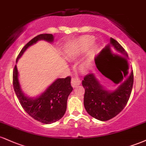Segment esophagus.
Masks as SVG:
<instances>
[{
	"label": "esophagus",
	"instance_id": "esophagus-1",
	"mask_svg": "<svg viewBox=\"0 0 146 146\" xmlns=\"http://www.w3.org/2000/svg\"><path fill=\"white\" fill-rule=\"evenodd\" d=\"M71 86L72 87H73V88H75L77 86H78V85L80 84V83H81V81H80V80H79L78 78H73L71 79Z\"/></svg>",
	"mask_w": 146,
	"mask_h": 146
}]
</instances>
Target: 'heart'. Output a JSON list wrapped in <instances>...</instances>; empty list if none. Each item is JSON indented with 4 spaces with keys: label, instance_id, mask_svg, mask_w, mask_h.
I'll return each mask as SVG.
<instances>
[{
    "label": "heart",
    "instance_id": "obj_1",
    "mask_svg": "<svg viewBox=\"0 0 146 146\" xmlns=\"http://www.w3.org/2000/svg\"><path fill=\"white\" fill-rule=\"evenodd\" d=\"M93 42V39L89 37H84L81 38L73 46H69L66 50V56L68 58L71 60H75L78 58L80 55L85 51L91 45ZM95 46H92L90 49L87 53L86 57L84 60H83L80 64V68L82 72H86L90 68L92 62L93 56L95 51Z\"/></svg>",
    "mask_w": 146,
    "mask_h": 146
}]
</instances>
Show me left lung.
I'll return each instance as SVG.
<instances>
[{
  "label": "left lung",
  "instance_id": "1",
  "mask_svg": "<svg viewBox=\"0 0 146 146\" xmlns=\"http://www.w3.org/2000/svg\"><path fill=\"white\" fill-rule=\"evenodd\" d=\"M110 46L117 53L123 55L119 58L125 62L126 67L123 70L121 78L114 82L119 84L115 90L106 89L96 78L94 73L86 75L82 81L85 88L84 105L86 110L91 117L100 121H108L118 115L126 105L133 86V71H128L127 59L128 54L118 42L110 38ZM110 49V48H109Z\"/></svg>",
  "mask_w": 146,
  "mask_h": 146
}]
</instances>
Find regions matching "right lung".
I'll list each match as a JSON object with an SVG mask.
<instances>
[{
    "label": "right lung",
    "mask_w": 146,
    "mask_h": 146,
    "mask_svg": "<svg viewBox=\"0 0 146 146\" xmlns=\"http://www.w3.org/2000/svg\"><path fill=\"white\" fill-rule=\"evenodd\" d=\"M39 40H45L51 43L54 40V37L52 34L44 33L33 38L22 48L16 59V62L30 46ZM13 85L23 109L34 119L45 124L54 123L64 116L66 110L68 97L73 90L70 77L58 78L42 94L36 98H29L25 95L22 90L16 65L13 72Z\"/></svg>",
    "instance_id": "obj_1"
}]
</instances>
